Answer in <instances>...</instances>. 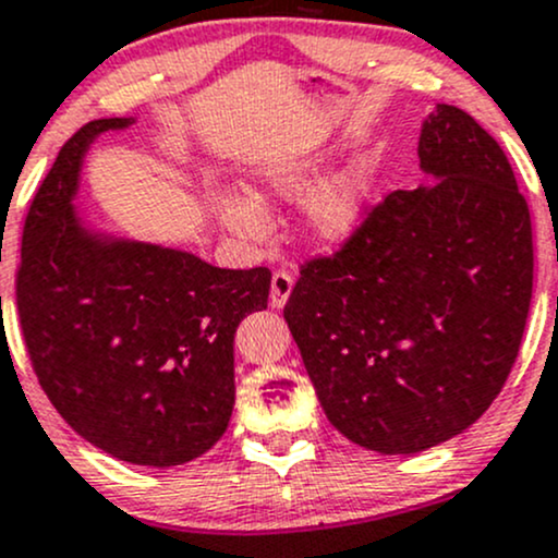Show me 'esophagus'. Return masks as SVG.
<instances>
[{"instance_id":"esophagus-1","label":"esophagus","mask_w":558,"mask_h":558,"mask_svg":"<svg viewBox=\"0 0 558 558\" xmlns=\"http://www.w3.org/2000/svg\"><path fill=\"white\" fill-rule=\"evenodd\" d=\"M292 287H295V279H292V274H287V271L274 274L268 305H271V308H284L287 300H290V295H292Z\"/></svg>"}]
</instances>
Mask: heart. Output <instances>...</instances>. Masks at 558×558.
<instances>
[{"mask_svg":"<svg viewBox=\"0 0 558 558\" xmlns=\"http://www.w3.org/2000/svg\"><path fill=\"white\" fill-rule=\"evenodd\" d=\"M327 160L322 155H287L268 160L255 173L247 195H223L216 199L218 221L231 234L247 242H263L268 236V218L260 205L298 203L303 205L305 234L316 245L342 247L361 234L372 216L377 197V162L372 158H355L335 171L316 191L313 185L324 177Z\"/></svg>","mask_w":558,"mask_h":558,"instance_id":"obj_1","label":"heart"}]
</instances>
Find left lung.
<instances>
[{"instance_id":"8db88e82","label":"left lung","mask_w":558,"mask_h":558,"mask_svg":"<svg viewBox=\"0 0 558 558\" xmlns=\"http://www.w3.org/2000/svg\"><path fill=\"white\" fill-rule=\"evenodd\" d=\"M416 153L427 184L311 260L284 305L324 414L385 456L440 446L490 409L532 298L530 210L500 144L435 105Z\"/></svg>"}]
</instances>
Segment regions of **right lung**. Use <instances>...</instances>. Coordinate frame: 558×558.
I'll return each mask as SVG.
<instances>
[{
    "mask_svg": "<svg viewBox=\"0 0 558 558\" xmlns=\"http://www.w3.org/2000/svg\"><path fill=\"white\" fill-rule=\"evenodd\" d=\"M76 131L23 227L17 313L31 363L58 414L94 448L136 466H179L221 440L234 409V331L266 308L268 268H218L131 240L76 208L94 140Z\"/></svg>",
    "mask_w": 558,
    "mask_h": 558,
    "instance_id": "add662e5",
    "label": "right lung"
}]
</instances>
